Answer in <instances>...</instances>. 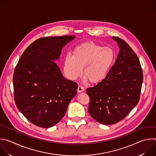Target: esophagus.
<instances>
[{
    "label": "esophagus",
    "instance_id": "esophagus-1",
    "mask_svg": "<svg viewBox=\"0 0 156 156\" xmlns=\"http://www.w3.org/2000/svg\"><path fill=\"white\" fill-rule=\"evenodd\" d=\"M84 90V88L83 86H79L78 87V89H77V91H78V92L80 93V92H83Z\"/></svg>",
    "mask_w": 156,
    "mask_h": 156
}]
</instances>
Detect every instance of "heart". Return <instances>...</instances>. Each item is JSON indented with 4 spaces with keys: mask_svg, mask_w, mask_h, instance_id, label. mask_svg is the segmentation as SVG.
Wrapping results in <instances>:
<instances>
[{
    "mask_svg": "<svg viewBox=\"0 0 156 156\" xmlns=\"http://www.w3.org/2000/svg\"><path fill=\"white\" fill-rule=\"evenodd\" d=\"M116 59L115 50L109 46L87 41L76 46L72 55L65 56L64 72L68 78L76 80L83 72L85 81L97 83L104 80L109 73Z\"/></svg>",
    "mask_w": 156,
    "mask_h": 156,
    "instance_id": "1",
    "label": "heart"
}]
</instances>
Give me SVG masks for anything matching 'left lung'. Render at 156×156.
<instances>
[{"mask_svg": "<svg viewBox=\"0 0 156 156\" xmlns=\"http://www.w3.org/2000/svg\"><path fill=\"white\" fill-rule=\"evenodd\" d=\"M119 52L106 78L86 89L90 98L88 112L104 125L122 120L138 104L143 80L139 59L123 40L113 37Z\"/></svg>", "mask_w": 156, "mask_h": 156, "instance_id": "left-lung-1", "label": "left lung"}]
</instances>
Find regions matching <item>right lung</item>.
<instances>
[{
  "label": "right lung",
  "instance_id": "1",
  "mask_svg": "<svg viewBox=\"0 0 156 156\" xmlns=\"http://www.w3.org/2000/svg\"><path fill=\"white\" fill-rule=\"evenodd\" d=\"M74 35L47 37L32 43L14 71V99L31 123L43 128L58 124L76 95L78 84L66 79L58 66L62 48Z\"/></svg>",
  "mask_w": 156,
  "mask_h": 156
}]
</instances>
